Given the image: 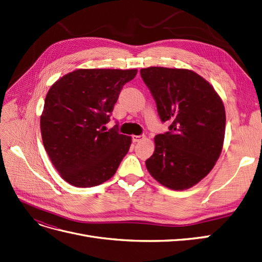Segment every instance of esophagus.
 Listing matches in <instances>:
<instances>
[{
	"instance_id": "esophagus-1",
	"label": "esophagus",
	"mask_w": 262,
	"mask_h": 262,
	"mask_svg": "<svg viewBox=\"0 0 262 262\" xmlns=\"http://www.w3.org/2000/svg\"><path fill=\"white\" fill-rule=\"evenodd\" d=\"M144 138H145L144 136H133V137H132V141L134 142V143H137V142L142 141Z\"/></svg>"
}]
</instances>
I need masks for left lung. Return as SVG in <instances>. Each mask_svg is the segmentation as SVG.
<instances>
[{"instance_id": "1", "label": "left lung", "mask_w": 262, "mask_h": 262, "mask_svg": "<svg viewBox=\"0 0 262 262\" xmlns=\"http://www.w3.org/2000/svg\"><path fill=\"white\" fill-rule=\"evenodd\" d=\"M141 76L169 131L154 138L145 161L155 180L172 190L196 185L212 170L223 148L225 108L219 94L191 70L150 67Z\"/></svg>"}]
</instances>
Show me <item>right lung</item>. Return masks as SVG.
<instances>
[{
	"label": "right lung",
	"mask_w": 262,
	"mask_h": 262,
	"mask_svg": "<svg viewBox=\"0 0 262 262\" xmlns=\"http://www.w3.org/2000/svg\"><path fill=\"white\" fill-rule=\"evenodd\" d=\"M137 73V69H80L50 87L40 117L41 137L51 163L70 185L98 186L116 173L131 137L102 128L123 85Z\"/></svg>",
	"instance_id": "1"
}]
</instances>
